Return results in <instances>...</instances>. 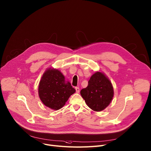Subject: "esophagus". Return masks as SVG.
I'll use <instances>...</instances> for the list:
<instances>
[{"label": "esophagus", "mask_w": 151, "mask_h": 151, "mask_svg": "<svg viewBox=\"0 0 151 151\" xmlns=\"http://www.w3.org/2000/svg\"><path fill=\"white\" fill-rule=\"evenodd\" d=\"M75 90H76V93H79V88L78 87H75Z\"/></svg>", "instance_id": "esophagus-1"}]
</instances>
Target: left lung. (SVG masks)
Listing matches in <instances>:
<instances>
[{"label":"left lung","mask_w":151,"mask_h":151,"mask_svg":"<svg viewBox=\"0 0 151 151\" xmlns=\"http://www.w3.org/2000/svg\"><path fill=\"white\" fill-rule=\"evenodd\" d=\"M81 94L88 107L95 111H101L111 102L114 90L105 75L98 72L91 76L87 87L81 90Z\"/></svg>","instance_id":"1"}]
</instances>
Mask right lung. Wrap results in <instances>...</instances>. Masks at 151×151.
Segmentation results:
<instances>
[{"instance_id":"obj_1","label":"right lung","mask_w":151,"mask_h":151,"mask_svg":"<svg viewBox=\"0 0 151 151\" xmlns=\"http://www.w3.org/2000/svg\"><path fill=\"white\" fill-rule=\"evenodd\" d=\"M75 92L69 82L65 83L64 75L54 68L47 70L40 81L38 94L41 101L55 110L61 108Z\"/></svg>"}]
</instances>
